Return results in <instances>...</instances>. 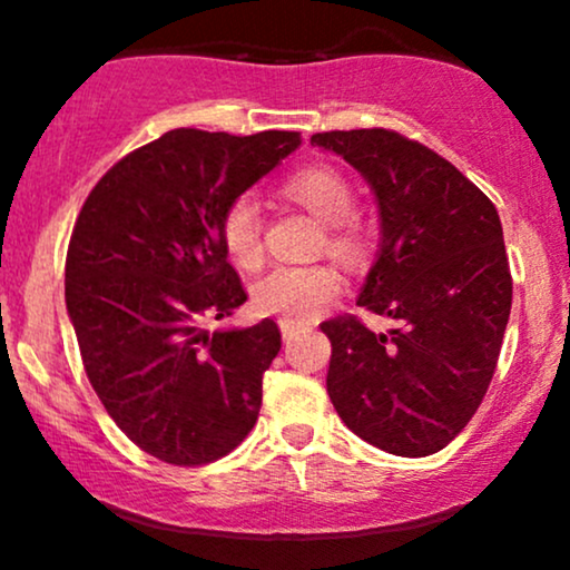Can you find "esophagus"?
<instances>
[{"label":"esophagus","mask_w":570,"mask_h":570,"mask_svg":"<svg viewBox=\"0 0 570 570\" xmlns=\"http://www.w3.org/2000/svg\"><path fill=\"white\" fill-rule=\"evenodd\" d=\"M297 332H299V326H294V324H289V322H281V335H284L286 343L297 337Z\"/></svg>","instance_id":"obj_1"}]
</instances>
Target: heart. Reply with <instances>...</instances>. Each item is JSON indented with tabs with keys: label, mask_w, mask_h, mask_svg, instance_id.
<instances>
[{
	"label": "heart",
	"mask_w": 570,
	"mask_h": 570,
	"mask_svg": "<svg viewBox=\"0 0 570 570\" xmlns=\"http://www.w3.org/2000/svg\"><path fill=\"white\" fill-rule=\"evenodd\" d=\"M284 193L303 203L311 214L324 222L326 248L337 257L353 259L364 252V230L356 212V189L340 168L316 163L294 171L284 181ZM222 244L227 257L240 267H254L263 259V219L252 195H238L222 214ZM340 292V273L326 263L276 265L263 278L254 281V307L265 316H278L289 324L311 322Z\"/></svg>",
	"instance_id": "heart-1"
}]
</instances>
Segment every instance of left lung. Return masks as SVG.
<instances>
[{
	"label": "left lung",
	"mask_w": 570,
	"mask_h": 570,
	"mask_svg": "<svg viewBox=\"0 0 570 570\" xmlns=\"http://www.w3.org/2000/svg\"><path fill=\"white\" fill-rule=\"evenodd\" d=\"M375 189L381 254L358 303L396 322L375 335L330 318L326 394L353 434L385 453L448 448L488 394L512 311V273L495 206L450 160L396 130H326Z\"/></svg>",
	"instance_id": "1"
}]
</instances>
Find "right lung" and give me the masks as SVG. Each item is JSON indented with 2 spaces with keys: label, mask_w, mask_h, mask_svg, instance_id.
Segmentation results:
<instances>
[{
  "label": "right lung",
  "mask_w": 570,
  "mask_h": 570,
  "mask_svg": "<svg viewBox=\"0 0 570 570\" xmlns=\"http://www.w3.org/2000/svg\"><path fill=\"white\" fill-rule=\"evenodd\" d=\"M297 144V130H168L117 160L75 222L67 311L85 375L122 434L174 466L217 461L257 423L278 324L203 322L246 303L222 214Z\"/></svg>",
  "instance_id": "add662e5"
}]
</instances>
